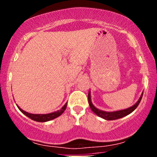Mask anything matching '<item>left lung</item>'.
Here are the masks:
<instances>
[{"instance_id": "obj_1", "label": "left lung", "mask_w": 157, "mask_h": 157, "mask_svg": "<svg viewBox=\"0 0 157 157\" xmlns=\"http://www.w3.org/2000/svg\"><path fill=\"white\" fill-rule=\"evenodd\" d=\"M142 96H143V93H142L141 96H140L139 99L137 100V102L134 104V105L131 106L130 108L125 109H122V110H118V111H115V112H105V111H102L100 110V109L96 108L94 106L93 103H92L91 101V95H90V90L89 91L88 93V101H89V104H90V107L91 109V110L96 114V115H98L100 118H103V119L105 120H115V119H118V118H123L124 116H127L128 115L131 114V112H134L137 107L138 106L139 103L140 102V100L142 99Z\"/></svg>"}]
</instances>
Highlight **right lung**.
Returning <instances> with one entry per match:
<instances>
[{
  "instance_id": "add662e5",
  "label": "right lung",
  "mask_w": 157,
  "mask_h": 157,
  "mask_svg": "<svg viewBox=\"0 0 157 157\" xmlns=\"http://www.w3.org/2000/svg\"><path fill=\"white\" fill-rule=\"evenodd\" d=\"M67 102H66V103L64 104V106H63L61 109H59V110L55 111V112H51V113H48V114L29 113V112H26V111L23 110L21 108H20V107H19L17 105L22 113H23L25 115H26L27 117H29V118H31V119L33 120V121H39V122H45V121H51V120L55 119V118H58V116H60V115H61V114L64 112V110H65L66 108H67Z\"/></svg>"
}]
</instances>
